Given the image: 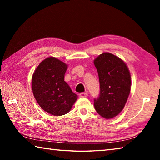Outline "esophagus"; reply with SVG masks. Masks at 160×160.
<instances>
[{"label":"esophagus","mask_w":160,"mask_h":160,"mask_svg":"<svg viewBox=\"0 0 160 160\" xmlns=\"http://www.w3.org/2000/svg\"><path fill=\"white\" fill-rule=\"evenodd\" d=\"M79 96L80 97H88V94L87 93V92H81V93H80Z\"/></svg>","instance_id":"34e87169"}]
</instances>
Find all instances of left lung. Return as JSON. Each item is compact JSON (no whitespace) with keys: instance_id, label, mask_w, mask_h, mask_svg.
<instances>
[{"instance_id":"1","label":"left lung","mask_w":160,"mask_h":160,"mask_svg":"<svg viewBox=\"0 0 160 160\" xmlns=\"http://www.w3.org/2000/svg\"><path fill=\"white\" fill-rule=\"evenodd\" d=\"M98 72L100 92L94 99L97 112L104 118L115 117L125 107L131 91V74L118 56L103 53L94 60Z\"/></svg>"}]
</instances>
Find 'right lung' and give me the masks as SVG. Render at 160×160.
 I'll return each mask as SVG.
<instances>
[{"instance_id": "1", "label": "right lung", "mask_w": 160, "mask_h": 160, "mask_svg": "<svg viewBox=\"0 0 160 160\" xmlns=\"http://www.w3.org/2000/svg\"><path fill=\"white\" fill-rule=\"evenodd\" d=\"M68 65L55 57L42 61L32 78L35 99L45 112L62 116L70 112L78 96L71 90L64 76Z\"/></svg>"}]
</instances>
